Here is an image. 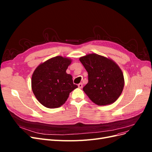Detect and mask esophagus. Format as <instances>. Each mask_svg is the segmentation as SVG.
I'll return each mask as SVG.
<instances>
[{"label":"esophagus","instance_id":"1","mask_svg":"<svg viewBox=\"0 0 152 152\" xmlns=\"http://www.w3.org/2000/svg\"><path fill=\"white\" fill-rule=\"evenodd\" d=\"M78 87L81 89V88H82V87H83V84H82V83H80V84H78Z\"/></svg>","mask_w":152,"mask_h":152}]
</instances>
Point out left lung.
I'll list each match as a JSON object with an SVG mask.
<instances>
[{
    "mask_svg": "<svg viewBox=\"0 0 152 152\" xmlns=\"http://www.w3.org/2000/svg\"><path fill=\"white\" fill-rule=\"evenodd\" d=\"M79 59L88 73V83L83 91L92 102L99 106L115 102L124 86L121 69L112 59L96 54Z\"/></svg>",
    "mask_w": 152,
    "mask_h": 152,
    "instance_id": "8db88e82",
    "label": "left lung"
}]
</instances>
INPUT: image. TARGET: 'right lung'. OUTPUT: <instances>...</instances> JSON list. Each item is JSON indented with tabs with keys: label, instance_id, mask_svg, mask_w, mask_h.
<instances>
[{
	"label": "right lung",
	"instance_id": "right-lung-1",
	"mask_svg": "<svg viewBox=\"0 0 152 152\" xmlns=\"http://www.w3.org/2000/svg\"><path fill=\"white\" fill-rule=\"evenodd\" d=\"M71 60L58 56L41 63L31 77V89L36 98L44 107H61L71 92L78 86L73 84L72 77L66 72Z\"/></svg>",
	"mask_w": 152,
	"mask_h": 152
}]
</instances>
